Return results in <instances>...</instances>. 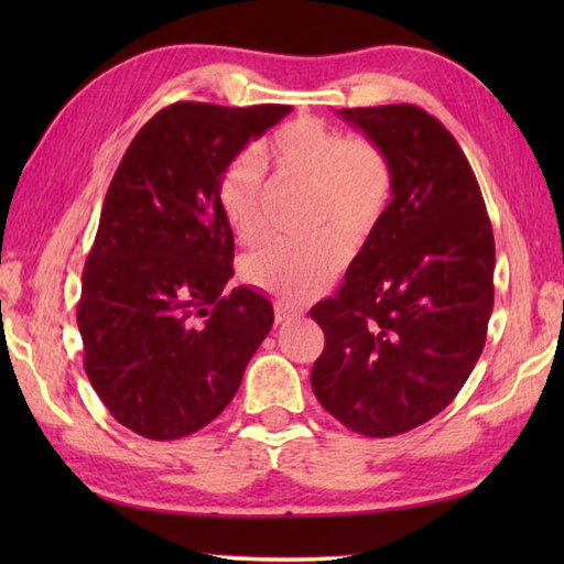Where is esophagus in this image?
Segmentation results:
<instances>
[{
    "mask_svg": "<svg viewBox=\"0 0 564 564\" xmlns=\"http://www.w3.org/2000/svg\"><path fill=\"white\" fill-rule=\"evenodd\" d=\"M273 311H275V323H289V321L301 316V311H293V308H289V305H283V303H275Z\"/></svg>",
    "mask_w": 564,
    "mask_h": 564,
    "instance_id": "esophagus-1",
    "label": "esophagus"
}]
</instances>
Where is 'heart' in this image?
<instances>
[{
  "mask_svg": "<svg viewBox=\"0 0 564 564\" xmlns=\"http://www.w3.org/2000/svg\"><path fill=\"white\" fill-rule=\"evenodd\" d=\"M253 154H238L218 178V204L241 241L265 231L261 164L285 181L311 186V228L305 241L279 238L248 253L243 279L285 303L318 295L346 263L348 248L366 246L383 224L395 194L393 161L373 139L346 137L313 117L293 119Z\"/></svg>",
  "mask_w": 564,
  "mask_h": 564,
  "instance_id": "1",
  "label": "heart"
}]
</instances>
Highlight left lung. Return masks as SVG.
I'll use <instances>...</instances> for the list:
<instances>
[{
    "mask_svg": "<svg viewBox=\"0 0 564 564\" xmlns=\"http://www.w3.org/2000/svg\"><path fill=\"white\" fill-rule=\"evenodd\" d=\"M340 117L383 147L395 194L346 283L311 308L326 333L311 386L352 433L393 437L470 378L495 301V238L470 161L435 117L413 104Z\"/></svg>",
    "mask_w": 564,
    "mask_h": 564,
    "instance_id": "obj_1",
    "label": "left lung"
}]
</instances>
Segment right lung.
Here are the masks:
<instances>
[{
	"instance_id": "right-lung-1",
	"label": "right lung",
	"mask_w": 564,
	"mask_h": 564,
	"mask_svg": "<svg viewBox=\"0 0 564 564\" xmlns=\"http://www.w3.org/2000/svg\"><path fill=\"white\" fill-rule=\"evenodd\" d=\"M291 107L176 101L123 154L104 198L76 305L84 370L113 420L149 441L202 431L231 403L273 326L234 275L218 178Z\"/></svg>"
}]
</instances>
